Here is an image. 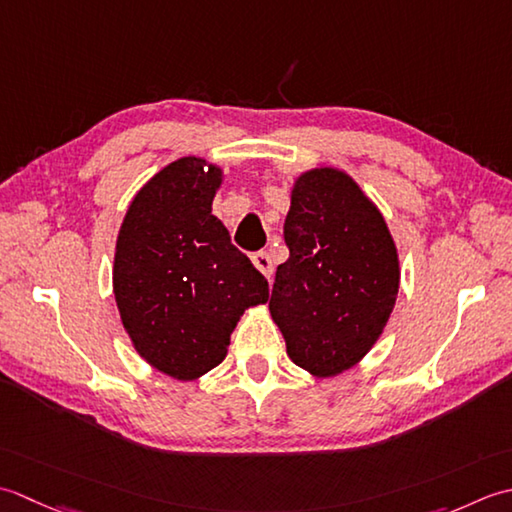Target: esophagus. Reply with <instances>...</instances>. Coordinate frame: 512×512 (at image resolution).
<instances>
[{"instance_id":"34e87169","label":"esophagus","mask_w":512,"mask_h":512,"mask_svg":"<svg viewBox=\"0 0 512 512\" xmlns=\"http://www.w3.org/2000/svg\"><path fill=\"white\" fill-rule=\"evenodd\" d=\"M252 263H254V267H256L265 278H271V271H274V265H271V258H269L267 252H256V254H252Z\"/></svg>"}]
</instances>
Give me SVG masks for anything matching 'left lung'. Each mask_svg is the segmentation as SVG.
<instances>
[{
  "label": "left lung",
  "mask_w": 512,
  "mask_h": 512,
  "mask_svg": "<svg viewBox=\"0 0 512 512\" xmlns=\"http://www.w3.org/2000/svg\"><path fill=\"white\" fill-rule=\"evenodd\" d=\"M285 243L269 314L291 362L333 378L356 367L387 327L400 289L398 247L378 205L329 165L296 176Z\"/></svg>",
  "instance_id": "8db88e82"
}]
</instances>
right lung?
I'll use <instances>...</instances> for the list:
<instances>
[{
	"instance_id": "obj_1",
	"label": "right lung",
	"mask_w": 512,
	"mask_h": 512,
	"mask_svg": "<svg viewBox=\"0 0 512 512\" xmlns=\"http://www.w3.org/2000/svg\"><path fill=\"white\" fill-rule=\"evenodd\" d=\"M223 168L181 156L134 194L114 247L112 291L139 356L174 380L218 367L267 280L212 214Z\"/></svg>"
}]
</instances>
